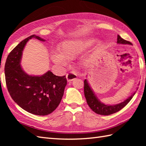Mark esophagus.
Here are the masks:
<instances>
[{
    "label": "esophagus",
    "mask_w": 146,
    "mask_h": 146,
    "mask_svg": "<svg viewBox=\"0 0 146 146\" xmlns=\"http://www.w3.org/2000/svg\"><path fill=\"white\" fill-rule=\"evenodd\" d=\"M66 78L67 79L68 82H71L77 78V75L75 73H68L66 76Z\"/></svg>",
    "instance_id": "obj_1"
}]
</instances>
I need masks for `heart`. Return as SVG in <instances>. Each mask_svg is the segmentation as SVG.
<instances>
[{
    "instance_id": "heart-1",
    "label": "heart",
    "mask_w": 146,
    "mask_h": 146,
    "mask_svg": "<svg viewBox=\"0 0 146 146\" xmlns=\"http://www.w3.org/2000/svg\"><path fill=\"white\" fill-rule=\"evenodd\" d=\"M98 40L93 38H83L67 40L62 43L60 51H52L51 58L54 63L60 66L68 64L67 60L75 58L92 46L97 44Z\"/></svg>"
}]
</instances>
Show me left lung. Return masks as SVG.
<instances>
[{
    "label": "left lung",
    "instance_id": "8db88e82",
    "mask_svg": "<svg viewBox=\"0 0 146 146\" xmlns=\"http://www.w3.org/2000/svg\"><path fill=\"white\" fill-rule=\"evenodd\" d=\"M117 44L132 45V43L131 42L122 39L119 35L117 36ZM84 84L85 97L86 98V102H87L88 106L90 107L91 109L94 112L99 115H108L116 113L118 111L120 110L131 101L136 92L135 91V92L133 93L126 100L121 102V103L115 105H106L102 103L97 98V96L95 94L94 92L93 91L90 85L88 80L86 79L85 80ZM137 89L138 88H137Z\"/></svg>",
    "mask_w": 146,
    "mask_h": 146
}]
</instances>
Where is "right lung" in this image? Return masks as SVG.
Returning <instances> with one entry per match:
<instances>
[{"label": "right lung", "mask_w": 146, "mask_h": 146, "mask_svg": "<svg viewBox=\"0 0 146 146\" xmlns=\"http://www.w3.org/2000/svg\"><path fill=\"white\" fill-rule=\"evenodd\" d=\"M32 38L45 41L33 35L22 41L8 55L5 64V82L9 94L19 106L37 115H47L60 104L67 80L51 71L41 76L30 75L22 68L21 63L24 48Z\"/></svg>", "instance_id": "add662e5"}]
</instances>
